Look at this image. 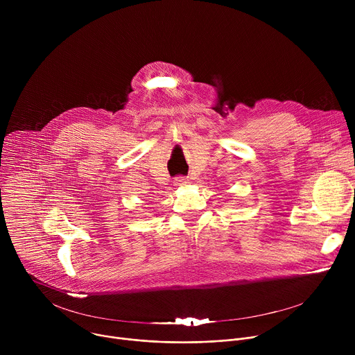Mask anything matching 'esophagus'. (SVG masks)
Returning a JSON list of instances; mask_svg holds the SVG:
<instances>
[{
	"label": "esophagus",
	"mask_w": 355,
	"mask_h": 355,
	"mask_svg": "<svg viewBox=\"0 0 355 355\" xmlns=\"http://www.w3.org/2000/svg\"><path fill=\"white\" fill-rule=\"evenodd\" d=\"M187 184H189V180H188V177H177L175 180H174V185L175 187H185Z\"/></svg>",
	"instance_id": "obj_1"
}]
</instances>
